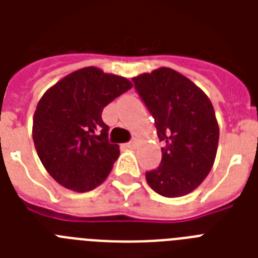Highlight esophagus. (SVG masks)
I'll return each mask as SVG.
<instances>
[{
	"label": "esophagus",
	"instance_id": "34e87169",
	"mask_svg": "<svg viewBox=\"0 0 258 258\" xmlns=\"http://www.w3.org/2000/svg\"><path fill=\"white\" fill-rule=\"evenodd\" d=\"M127 147L128 149H137L138 146H139V141H133V142H130V143H127Z\"/></svg>",
	"mask_w": 258,
	"mask_h": 258
}]
</instances>
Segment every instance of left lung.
<instances>
[{
    "mask_svg": "<svg viewBox=\"0 0 258 258\" xmlns=\"http://www.w3.org/2000/svg\"><path fill=\"white\" fill-rule=\"evenodd\" d=\"M166 142L159 167L146 172L154 191L183 197L205 180L216 161L220 127L208 95L179 72L161 67L133 78Z\"/></svg>",
    "mask_w": 258,
    "mask_h": 258,
    "instance_id": "8db88e82",
    "label": "left lung"
}]
</instances>
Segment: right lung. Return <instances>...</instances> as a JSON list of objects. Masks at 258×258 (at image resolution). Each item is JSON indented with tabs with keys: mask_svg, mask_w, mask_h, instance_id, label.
Listing matches in <instances>:
<instances>
[{
	"mask_svg": "<svg viewBox=\"0 0 258 258\" xmlns=\"http://www.w3.org/2000/svg\"><path fill=\"white\" fill-rule=\"evenodd\" d=\"M130 88L128 79L86 67L46 89L34 111L32 135L42 166L57 183L86 192L107 179L120 150L108 142L101 112Z\"/></svg>",
	"mask_w": 258,
	"mask_h": 258,
	"instance_id": "obj_1",
	"label": "right lung"
}]
</instances>
